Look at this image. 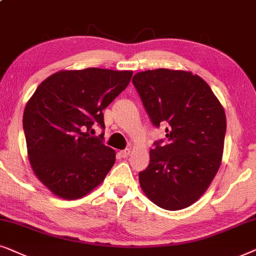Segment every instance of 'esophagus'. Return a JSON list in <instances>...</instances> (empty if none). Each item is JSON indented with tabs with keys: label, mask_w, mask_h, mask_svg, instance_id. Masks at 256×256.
Returning a JSON list of instances; mask_svg holds the SVG:
<instances>
[{
	"label": "esophagus",
	"mask_w": 256,
	"mask_h": 256,
	"mask_svg": "<svg viewBox=\"0 0 256 256\" xmlns=\"http://www.w3.org/2000/svg\"><path fill=\"white\" fill-rule=\"evenodd\" d=\"M130 153H131V148H125V150H122V151H120V154H122V156H124V158L130 156Z\"/></svg>",
	"instance_id": "obj_1"
}]
</instances>
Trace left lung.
Returning <instances> with one entry per match:
<instances>
[{
	"label": "left lung",
	"mask_w": 256,
	"mask_h": 256,
	"mask_svg": "<svg viewBox=\"0 0 256 256\" xmlns=\"http://www.w3.org/2000/svg\"><path fill=\"white\" fill-rule=\"evenodd\" d=\"M152 125H166V139L153 142L150 164L139 173L142 190L164 210L196 202L220 168L226 114L198 74L156 69L132 78Z\"/></svg>",
	"instance_id": "obj_1"
}]
</instances>
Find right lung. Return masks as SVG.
Wrapping results in <instances>:
<instances>
[{
    "label": "right lung",
    "instance_id": "1",
    "mask_svg": "<svg viewBox=\"0 0 256 256\" xmlns=\"http://www.w3.org/2000/svg\"><path fill=\"white\" fill-rule=\"evenodd\" d=\"M132 71L100 68L60 71L38 85L26 105L23 130L32 168L51 192L64 199L86 196L103 182L116 153L92 137L105 130L103 110L124 91Z\"/></svg>",
    "mask_w": 256,
    "mask_h": 256
}]
</instances>
